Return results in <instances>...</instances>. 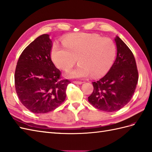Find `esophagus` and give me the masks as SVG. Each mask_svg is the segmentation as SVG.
I'll return each mask as SVG.
<instances>
[{
  "label": "esophagus",
  "instance_id": "1",
  "mask_svg": "<svg viewBox=\"0 0 152 152\" xmlns=\"http://www.w3.org/2000/svg\"><path fill=\"white\" fill-rule=\"evenodd\" d=\"M73 83L76 84H83V82H81V81H73Z\"/></svg>",
  "mask_w": 152,
  "mask_h": 152
}]
</instances>
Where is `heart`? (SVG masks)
<instances>
[{"label": "heart", "instance_id": "1", "mask_svg": "<svg viewBox=\"0 0 152 152\" xmlns=\"http://www.w3.org/2000/svg\"><path fill=\"white\" fill-rule=\"evenodd\" d=\"M63 46L55 42L51 50V58L58 68L71 69L77 62L80 64L68 75L72 78H94L101 77L112 67L116 56V46L110 38L97 34L75 33L68 35L62 42Z\"/></svg>", "mask_w": 152, "mask_h": 152}]
</instances>
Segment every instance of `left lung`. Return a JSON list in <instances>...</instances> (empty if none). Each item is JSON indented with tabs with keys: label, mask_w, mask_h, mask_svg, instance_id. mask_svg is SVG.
<instances>
[{
	"label": "left lung",
	"mask_w": 152,
	"mask_h": 152,
	"mask_svg": "<svg viewBox=\"0 0 152 152\" xmlns=\"http://www.w3.org/2000/svg\"><path fill=\"white\" fill-rule=\"evenodd\" d=\"M117 57L110 71L93 82L94 91L88 101L98 110L113 112L130 101L138 82V71L134 54L119 37L115 39Z\"/></svg>",
	"instance_id": "1"
}]
</instances>
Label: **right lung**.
Instances as JSON below:
<instances>
[{
  "mask_svg": "<svg viewBox=\"0 0 152 152\" xmlns=\"http://www.w3.org/2000/svg\"><path fill=\"white\" fill-rule=\"evenodd\" d=\"M51 47L49 35L38 37L24 50L16 66L15 86L18 97L35 113H46L60 106L71 83L61 79V71L51 61Z\"/></svg>",
  "mask_w": 152,
  "mask_h": 152,
  "instance_id": "add662e5",
  "label": "right lung"
}]
</instances>
